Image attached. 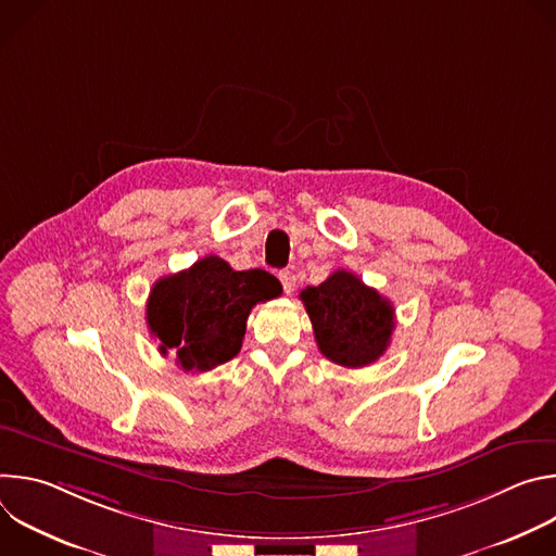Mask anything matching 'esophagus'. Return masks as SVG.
<instances>
[{
	"label": "esophagus",
	"instance_id": "esophagus-1",
	"mask_svg": "<svg viewBox=\"0 0 556 556\" xmlns=\"http://www.w3.org/2000/svg\"><path fill=\"white\" fill-rule=\"evenodd\" d=\"M279 281H281V286H283V292H286V294H292V292H294L296 279H294V275H292L290 270H281V273H279Z\"/></svg>",
	"mask_w": 556,
	"mask_h": 556
}]
</instances>
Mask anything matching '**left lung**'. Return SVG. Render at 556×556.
<instances>
[{
    "label": "left lung",
    "mask_w": 556,
    "mask_h": 556,
    "mask_svg": "<svg viewBox=\"0 0 556 556\" xmlns=\"http://www.w3.org/2000/svg\"><path fill=\"white\" fill-rule=\"evenodd\" d=\"M321 354L343 367H365L389 348L395 326L389 299L354 273L337 270L324 283L301 290Z\"/></svg>",
    "instance_id": "left-lung-1"
}]
</instances>
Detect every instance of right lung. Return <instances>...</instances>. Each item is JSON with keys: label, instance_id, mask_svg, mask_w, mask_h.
I'll list each match as a JSON object with an SVG mask.
<instances>
[{"label": "right lung", "instance_id": "add662e5", "mask_svg": "<svg viewBox=\"0 0 556 556\" xmlns=\"http://www.w3.org/2000/svg\"><path fill=\"white\" fill-rule=\"evenodd\" d=\"M279 294L281 283L266 270H232L208 255L153 283L147 326L185 371H208L242 350L253 305Z\"/></svg>", "mask_w": 556, "mask_h": 556}]
</instances>
